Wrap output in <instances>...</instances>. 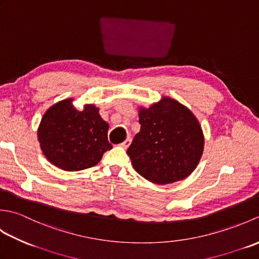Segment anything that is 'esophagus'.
<instances>
[{
    "label": "esophagus",
    "instance_id": "obj_1",
    "mask_svg": "<svg viewBox=\"0 0 259 259\" xmlns=\"http://www.w3.org/2000/svg\"><path fill=\"white\" fill-rule=\"evenodd\" d=\"M130 144H131V138H126L120 146L122 147V148H124V149H126V148H128V147L130 146Z\"/></svg>",
    "mask_w": 259,
    "mask_h": 259
}]
</instances>
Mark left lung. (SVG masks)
<instances>
[{"mask_svg": "<svg viewBox=\"0 0 259 259\" xmlns=\"http://www.w3.org/2000/svg\"><path fill=\"white\" fill-rule=\"evenodd\" d=\"M140 131L126 150L135 170L153 184L167 185L194 171L203 151V135L188 108L162 98L140 108Z\"/></svg>", "mask_w": 259, "mask_h": 259, "instance_id": "obj_1", "label": "left lung"}]
</instances>
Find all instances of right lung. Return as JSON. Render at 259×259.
I'll return each instance as SVG.
<instances>
[{"mask_svg": "<svg viewBox=\"0 0 259 259\" xmlns=\"http://www.w3.org/2000/svg\"><path fill=\"white\" fill-rule=\"evenodd\" d=\"M108 129L96 106L85 104L79 111L72 99H65L43 114L37 139L52 164L65 171H79L96 166L103 153L112 149Z\"/></svg>", "mask_w": 259, "mask_h": 259, "instance_id": "1", "label": "right lung"}]
</instances>
